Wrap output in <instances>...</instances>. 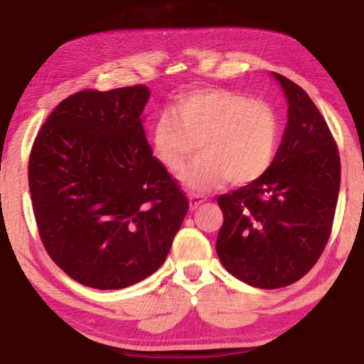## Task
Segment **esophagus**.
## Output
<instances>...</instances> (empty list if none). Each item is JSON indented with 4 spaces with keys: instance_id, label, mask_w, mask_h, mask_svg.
I'll return each instance as SVG.
<instances>
[{
    "instance_id": "obj_1",
    "label": "esophagus",
    "mask_w": 364,
    "mask_h": 364,
    "mask_svg": "<svg viewBox=\"0 0 364 364\" xmlns=\"http://www.w3.org/2000/svg\"><path fill=\"white\" fill-rule=\"evenodd\" d=\"M204 200H205L204 196H200V194H189V207L191 208H197Z\"/></svg>"
}]
</instances>
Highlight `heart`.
<instances>
[{
	"label": "heart",
	"mask_w": 364,
	"mask_h": 364,
	"mask_svg": "<svg viewBox=\"0 0 364 364\" xmlns=\"http://www.w3.org/2000/svg\"><path fill=\"white\" fill-rule=\"evenodd\" d=\"M279 141V117L263 100L228 88L178 96L154 123L151 146L170 173H180L200 143V159L183 171L184 186L199 193L226 181L249 184L267 173Z\"/></svg>",
	"instance_id": "b5f03b06"
}]
</instances>
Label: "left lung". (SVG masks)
Here are the masks:
<instances>
[{"mask_svg":"<svg viewBox=\"0 0 364 364\" xmlns=\"http://www.w3.org/2000/svg\"><path fill=\"white\" fill-rule=\"evenodd\" d=\"M287 97V125L267 173L221 194L217 254L228 273L260 289L286 287L310 271L334 221L341 159L321 112L292 80L273 73Z\"/></svg>","mask_w":364,"mask_h":364,"instance_id":"8db88e82","label":"left lung"}]
</instances>
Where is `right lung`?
Wrapping results in <instances>:
<instances>
[{"label": "right lung", "instance_id": "right-lung-1", "mask_svg": "<svg viewBox=\"0 0 364 364\" xmlns=\"http://www.w3.org/2000/svg\"><path fill=\"white\" fill-rule=\"evenodd\" d=\"M144 85L83 90L59 102L33 141L28 186L41 242L83 286L112 291L167 258L189 202L152 156Z\"/></svg>", "mask_w": 364, "mask_h": 364}]
</instances>
